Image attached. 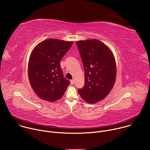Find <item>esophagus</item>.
Segmentation results:
<instances>
[{
	"instance_id": "34e87169",
	"label": "esophagus",
	"mask_w": 150,
	"mask_h": 150,
	"mask_svg": "<svg viewBox=\"0 0 150 150\" xmlns=\"http://www.w3.org/2000/svg\"><path fill=\"white\" fill-rule=\"evenodd\" d=\"M74 83H75V81H74V80H73V79L71 80V84H72V85H74Z\"/></svg>"
}]
</instances>
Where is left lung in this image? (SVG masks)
<instances>
[{
  "label": "left lung",
  "mask_w": 150,
  "mask_h": 150,
  "mask_svg": "<svg viewBox=\"0 0 150 150\" xmlns=\"http://www.w3.org/2000/svg\"><path fill=\"white\" fill-rule=\"evenodd\" d=\"M85 71L84 86L78 89L82 98L96 103L111 91L116 80V65L110 49L98 40L76 42Z\"/></svg>",
  "instance_id": "1"
}]
</instances>
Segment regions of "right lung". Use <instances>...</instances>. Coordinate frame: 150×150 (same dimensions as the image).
Returning a JSON list of instances; mask_svg holds the SVG:
<instances>
[{
	"label": "right lung",
	"instance_id": "obj_1",
	"mask_svg": "<svg viewBox=\"0 0 150 150\" xmlns=\"http://www.w3.org/2000/svg\"><path fill=\"white\" fill-rule=\"evenodd\" d=\"M73 41L44 40L33 50L28 67L31 87L41 99L53 102L62 98L70 81L63 76L60 62Z\"/></svg>",
	"mask_w": 150,
	"mask_h": 150
}]
</instances>
